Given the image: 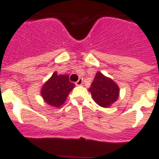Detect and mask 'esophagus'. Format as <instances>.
I'll return each mask as SVG.
<instances>
[{
	"label": "esophagus",
	"instance_id": "34e87169",
	"mask_svg": "<svg viewBox=\"0 0 159 159\" xmlns=\"http://www.w3.org/2000/svg\"><path fill=\"white\" fill-rule=\"evenodd\" d=\"M82 84H83V79L82 78L79 79V80L75 83V85H76V86H80V85H82Z\"/></svg>",
	"mask_w": 159,
	"mask_h": 159
}]
</instances>
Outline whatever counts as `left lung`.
Returning a JSON list of instances; mask_svg holds the SVG:
<instances>
[{
    "label": "left lung",
    "mask_w": 159,
    "mask_h": 159,
    "mask_svg": "<svg viewBox=\"0 0 159 159\" xmlns=\"http://www.w3.org/2000/svg\"><path fill=\"white\" fill-rule=\"evenodd\" d=\"M92 98L102 107H108L117 100L119 95V88L111 79L106 77L98 71L93 82L89 88Z\"/></svg>",
    "instance_id": "left-lung-1"
}]
</instances>
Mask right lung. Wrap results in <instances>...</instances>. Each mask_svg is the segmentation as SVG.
Returning a JSON list of instances; mask_svg holds the SVG:
<instances>
[{
	"label": "right lung",
	"instance_id": "1",
	"mask_svg": "<svg viewBox=\"0 0 159 159\" xmlns=\"http://www.w3.org/2000/svg\"><path fill=\"white\" fill-rule=\"evenodd\" d=\"M74 88L75 84L70 82L68 75H57L55 71L42 87L41 95L48 104L59 107L64 104L69 92Z\"/></svg>",
	"mask_w": 159,
	"mask_h": 159
}]
</instances>
